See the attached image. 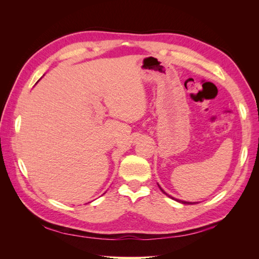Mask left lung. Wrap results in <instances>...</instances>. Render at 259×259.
<instances>
[{
    "mask_svg": "<svg viewBox=\"0 0 259 259\" xmlns=\"http://www.w3.org/2000/svg\"><path fill=\"white\" fill-rule=\"evenodd\" d=\"M159 186V185H158ZM159 188H160V189H161V191L164 193V194H166L167 195V197H169L170 199H173V200H175V201H177V202H179V203H183V204H195V202H186V201H182V200H177V199H175V198H173V197H170V195H168L165 191H164L163 189H162V188L159 186Z\"/></svg>",
    "mask_w": 259,
    "mask_h": 259,
    "instance_id": "left-lung-1",
    "label": "left lung"
}]
</instances>
